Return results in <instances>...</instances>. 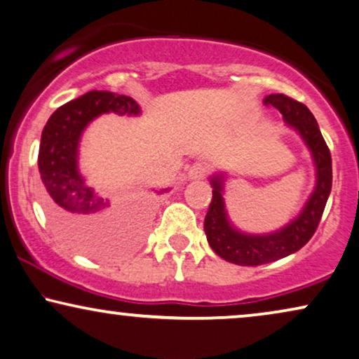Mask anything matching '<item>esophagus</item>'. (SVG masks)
<instances>
[{
	"mask_svg": "<svg viewBox=\"0 0 359 359\" xmlns=\"http://www.w3.org/2000/svg\"><path fill=\"white\" fill-rule=\"evenodd\" d=\"M205 175H208V166L203 161H196L189 166L188 170V178L189 180H203L205 178Z\"/></svg>",
	"mask_w": 359,
	"mask_h": 359,
	"instance_id": "34e87169",
	"label": "esophagus"
}]
</instances>
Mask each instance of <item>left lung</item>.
<instances>
[{
    "instance_id": "8db88e82",
    "label": "left lung",
    "mask_w": 359,
    "mask_h": 359,
    "mask_svg": "<svg viewBox=\"0 0 359 359\" xmlns=\"http://www.w3.org/2000/svg\"><path fill=\"white\" fill-rule=\"evenodd\" d=\"M264 104L276 107L286 124L292 127L306 142L316 165L317 183L296 219L276 232L255 235L240 232L229 222L224 203V175L220 173L210 178L212 201L204 219L205 237L210 248L220 258L240 266L266 264L301 250L316 233L332 191L330 150L323 140L316 117L307 106L286 95H269L264 97Z\"/></svg>"
}]
</instances>
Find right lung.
Listing matches in <instances>:
<instances>
[{
    "label": "right lung",
    "mask_w": 359,
    "mask_h": 359,
    "mask_svg": "<svg viewBox=\"0 0 359 359\" xmlns=\"http://www.w3.org/2000/svg\"><path fill=\"white\" fill-rule=\"evenodd\" d=\"M104 112L139 116L140 107L124 95L86 93L53 112L43 127L39 149L42 201L53 230L73 250L97 258L116 257L129 248L134 240L130 233L145 224L155 204L154 198H140L111 208L109 199L95 193L80 175L81 134Z\"/></svg>",
    "instance_id": "right-lung-1"
}]
</instances>
